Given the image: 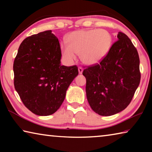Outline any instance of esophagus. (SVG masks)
I'll list each match as a JSON object with an SVG mask.
<instances>
[{
	"mask_svg": "<svg viewBox=\"0 0 152 152\" xmlns=\"http://www.w3.org/2000/svg\"><path fill=\"white\" fill-rule=\"evenodd\" d=\"M82 72H83V68L82 67H78V72L80 74H82Z\"/></svg>",
	"mask_w": 152,
	"mask_h": 152,
	"instance_id": "34e87169",
	"label": "esophagus"
}]
</instances>
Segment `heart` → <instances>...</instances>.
<instances>
[{
	"instance_id": "b5f03b06",
	"label": "heart",
	"mask_w": 152,
	"mask_h": 152,
	"mask_svg": "<svg viewBox=\"0 0 152 152\" xmlns=\"http://www.w3.org/2000/svg\"><path fill=\"white\" fill-rule=\"evenodd\" d=\"M66 43L61 45V54L68 63L80 55L82 63L95 65L103 60L109 53L113 43V37L104 29L78 30L66 37Z\"/></svg>"
}]
</instances>
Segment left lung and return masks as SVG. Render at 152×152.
I'll return each mask as SVG.
<instances>
[{"label":"left lung","mask_w":152,"mask_h":152,"mask_svg":"<svg viewBox=\"0 0 152 152\" xmlns=\"http://www.w3.org/2000/svg\"><path fill=\"white\" fill-rule=\"evenodd\" d=\"M99 64L84 69L90 106L101 116L122 111L132 101L141 79L140 58L135 46L122 32Z\"/></svg>","instance_id":"1"}]
</instances>
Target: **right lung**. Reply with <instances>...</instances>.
<instances>
[{
    "label": "right lung",
    "mask_w": 152,
    "mask_h": 152,
    "mask_svg": "<svg viewBox=\"0 0 152 152\" xmlns=\"http://www.w3.org/2000/svg\"><path fill=\"white\" fill-rule=\"evenodd\" d=\"M61 57L60 42L51 30L27 37L19 46L13 64L15 88L35 115L57 111L78 76V67L61 66Z\"/></svg>",
    "instance_id": "right-lung-1"
}]
</instances>
